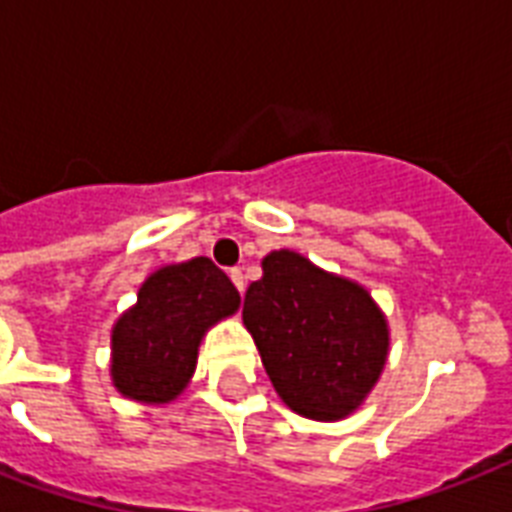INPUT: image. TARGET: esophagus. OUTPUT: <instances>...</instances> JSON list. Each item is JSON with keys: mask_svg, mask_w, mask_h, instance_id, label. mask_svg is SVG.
<instances>
[{"mask_svg": "<svg viewBox=\"0 0 512 512\" xmlns=\"http://www.w3.org/2000/svg\"><path fill=\"white\" fill-rule=\"evenodd\" d=\"M228 276H231V281L236 284V289H239V292H244V273H241V268H231V271H228Z\"/></svg>", "mask_w": 512, "mask_h": 512, "instance_id": "obj_1", "label": "esophagus"}]
</instances>
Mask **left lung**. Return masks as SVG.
<instances>
[{
  "label": "left lung",
  "instance_id": "8db88e82",
  "mask_svg": "<svg viewBox=\"0 0 512 512\" xmlns=\"http://www.w3.org/2000/svg\"><path fill=\"white\" fill-rule=\"evenodd\" d=\"M241 316L281 401L311 420L353 412L388 356V327L369 292L289 249L265 257Z\"/></svg>",
  "mask_w": 512,
  "mask_h": 512
}]
</instances>
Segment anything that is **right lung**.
<instances>
[{"label": "right lung", "instance_id": "right-lung-1", "mask_svg": "<svg viewBox=\"0 0 512 512\" xmlns=\"http://www.w3.org/2000/svg\"><path fill=\"white\" fill-rule=\"evenodd\" d=\"M241 297L209 257L167 265L138 292V305L116 321L111 377L127 398L167 404L196 369V350L215 321L231 316Z\"/></svg>", "mask_w": 512, "mask_h": 512}]
</instances>
